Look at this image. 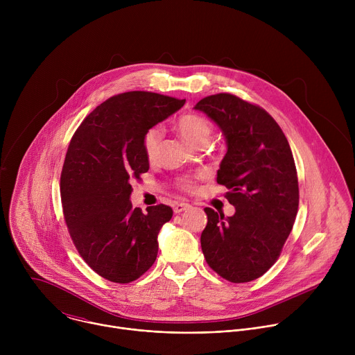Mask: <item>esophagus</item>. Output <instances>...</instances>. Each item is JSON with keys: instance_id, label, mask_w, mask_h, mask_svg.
Listing matches in <instances>:
<instances>
[{"instance_id": "34e87169", "label": "esophagus", "mask_w": 355, "mask_h": 355, "mask_svg": "<svg viewBox=\"0 0 355 355\" xmlns=\"http://www.w3.org/2000/svg\"><path fill=\"white\" fill-rule=\"evenodd\" d=\"M191 208L189 204H185V202H180V204H175L174 205V214H181V212H185Z\"/></svg>"}]
</instances>
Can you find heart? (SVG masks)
<instances>
[{
    "label": "heart",
    "mask_w": 355,
    "mask_h": 355,
    "mask_svg": "<svg viewBox=\"0 0 355 355\" xmlns=\"http://www.w3.org/2000/svg\"><path fill=\"white\" fill-rule=\"evenodd\" d=\"M177 129L180 135L192 146L200 147V146H207L214 128L212 123L202 115L198 114H185L178 118L177 121ZM163 136V130L160 126H153L150 128L141 137V148L146 159L148 162H155L159 155V144ZM180 185L184 189H191L192 188V180L191 178H182L180 181Z\"/></svg>",
    "instance_id": "b5f03b06"
}]
</instances>
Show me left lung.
Listing matches in <instances>:
<instances>
[{
	"mask_svg": "<svg viewBox=\"0 0 355 355\" xmlns=\"http://www.w3.org/2000/svg\"><path fill=\"white\" fill-rule=\"evenodd\" d=\"M222 130L227 153L218 184L236 208L225 218L205 208L200 247L209 267L222 278L248 282L278 260L299 205L296 167L289 143L274 118L232 94L205 96L195 105Z\"/></svg>",
	"mask_w": 355,
	"mask_h": 355,
	"instance_id": "1",
	"label": "left lung"
}]
</instances>
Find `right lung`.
Returning a JSON list of instances; mask_svg holds the SVG:
<instances>
[{
  "instance_id": "1",
  "label": "right lung",
  "mask_w": 355,
  "mask_h": 355,
  "mask_svg": "<svg viewBox=\"0 0 355 355\" xmlns=\"http://www.w3.org/2000/svg\"><path fill=\"white\" fill-rule=\"evenodd\" d=\"M184 104L156 92H123L98 105L71 137L60 177L64 220L83 260L111 282H132L156 261L157 236L173 209H133L130 182L148 170L143 135Z\"/></svg>"
}]
</instances>
